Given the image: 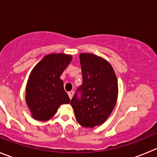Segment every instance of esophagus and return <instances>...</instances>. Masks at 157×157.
Listing matches in <instances>:
<instances>
[{"instance_id":"esophagus-1","label":"esophagus","mask_w":157,"mask_h":157,"mask_svg":"<svg viewBox=\"0 0 157 157\" xmlns=\"http://www.w3.org/2000/svg\"><path fill=\"white\" fill-rule=\"evenodd\" d=\"M73 95H74V91H70V92H68V96H69V98L71 99H72Z\"/></svg>"}]
</instances>
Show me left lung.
<instances>
[{
	"label": "left lung",
	"instance_id": "1",
	"mask_svg": "<svg viewBox=\"0 0 157 157\" xmlns=\"http://www.w3.org/2000/svg\"><path fill=\"white\" fill-rule=\"evenodd\" d=\"M80 62L83 83L77 88L71 105L80 125L94 128L105 122L115 108L118 81L111 64L103 58L81 53Z\"/></svg>",
	"mask_w": 157,
	"mask_h": 157
}]
</instances>
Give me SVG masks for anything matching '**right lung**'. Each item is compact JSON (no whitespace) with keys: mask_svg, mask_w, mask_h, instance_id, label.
I'll return each instance as SVG.
<instances>
[{"mask_svg":"<svg viewBox=\"0 0 157 157\" xmlns=\"http://www.w3.org/2000/svg\"><path fill=\"white\" fill-rule=\"evenodd\" d=\"M71 60L70 55L50 54L32 71L26 86V101L35 119L48 121L61 104L70 103L60 77Z\"/></svg>","mask_w":157,"mask_h":157,"instance_id":"obj_1","label":"right lung"}]
</instances>
